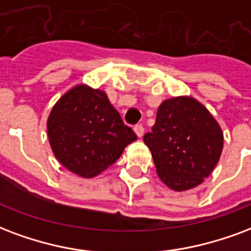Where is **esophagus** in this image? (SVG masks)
<instances>
[{"mask_svg":"<svg viewBox=\"0 0 251 251\" xmlns=\"http://www.w3.org/2000/svg\"><path fill=\"white\" fill-rule=\"evenodd\" d=\"M134 131H135V134L138 135V137H142V135H144V126L142 125H135L134 126Z\"/></svg>","mask_w":251,"mask_h":251,"instance_id":"obj_1","label":"esophagus"}]
</instances>
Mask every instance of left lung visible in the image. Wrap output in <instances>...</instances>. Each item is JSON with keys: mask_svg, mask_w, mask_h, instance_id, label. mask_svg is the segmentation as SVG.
Returning <instances> with one entry per match:
<instances>
[{"mask_svg": "<svg viewBox=\"0 0 251 251\" xmlns=\"http://www.w3.org/2000/svg\"><path fill=\"white\" fill-rule=\"evenodd\" d=\"M144 142L161 181L174 192H185L201 185L214 170L224 149V133L201 102L179 96L159 105Z\"/></svg>", "mask_w": 251, "mask_h": 251, "instance_id": "obj_1", "label": "left lung"}]
</instances>
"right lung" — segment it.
Wrapping results in <instances>:
<instances>
[{
	"label": "right lung",
	"mask_w": 251,
	"mask_h": 251,
	"mask_svg": "<svg viewBox=\"0 0 251 251\" xmlns=\"http://www.w3.org/2000/svg\"><path fill=\"white\" fill-rule=\"evenodd\" d=\"M50 148L75 176L94 178L120 158L137 135L100 89L78 83L54 103L46 122Z\"/></svg>",
	"instance_id": "add662e5"
}]
</instances>
